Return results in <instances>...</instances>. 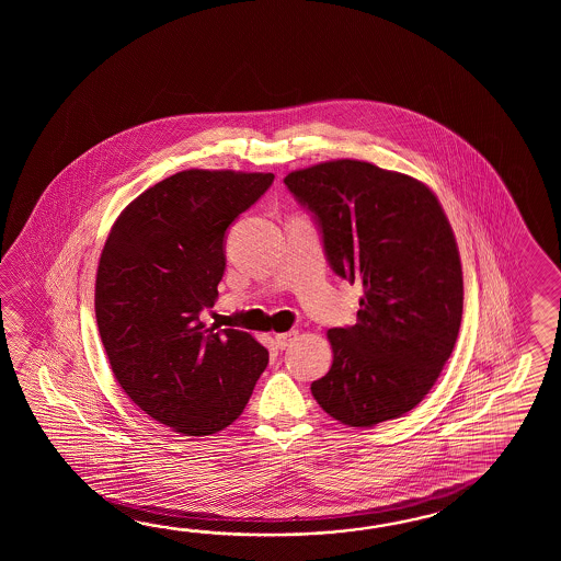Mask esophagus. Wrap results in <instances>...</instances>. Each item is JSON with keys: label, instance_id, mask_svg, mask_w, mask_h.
Segmentation results:
<instances>
[{"label": "esophagus", "instance_id": "34e87169", "mask_svg": "<svg viewBox=\"0 0 561 561\" xmlns=\"http://www.w3.org/2000/svg\"><path fill=\"white\" fill-rule=\"evenodd\" d=\"M297 331H288V333L275 334V345L278 348H286V346L290 345L293 341H295V336H297Z\"/></svg>", "mask_w": 561, "mask_h": 561}]
</instances>
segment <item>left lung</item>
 I'll return each mask as SVG.
<instances>
[{
    "label": "left lung",
    "mask_w": 561,
    "mask_h": 561,
    "mask_svg": "<svg viewBox=\"0 0 561 561\" xmlns=\"http://www.w3.org/2000/svg\"><path fill=\"white\" fill-rule=\"evenodd\" d=\"M285 184L314 218L334 273L363 285L357 322L327 333L333 365L312 397L348 427L405 415L451 357L463 314L442 204L423 182L360 160L297 170Z\"/></svg>",
    "instance_id": "obj_1"
}]
</instances>
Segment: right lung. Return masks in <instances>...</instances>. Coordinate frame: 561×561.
Returning a JSON list of instances; mask_svg holds the SVG:
<instances>
[{"mask_svg": "<svg viewBox=\"0 0 561 561\" xmlns=\"http://www.w3.org/2000/svg\"><path fill=\"white\" fill-rule=\"evenodd\" d=\"M275 174L184 170L142 192L110 230L95 321L114 377L146 415L182 435L228 427L268 351L237 329H206L227 268V230Z\"/></svg>", "mask_w": 561, "mask_h": 561, "instance_id": "right-lung-1", "label": "right lung"}]
</instances>
